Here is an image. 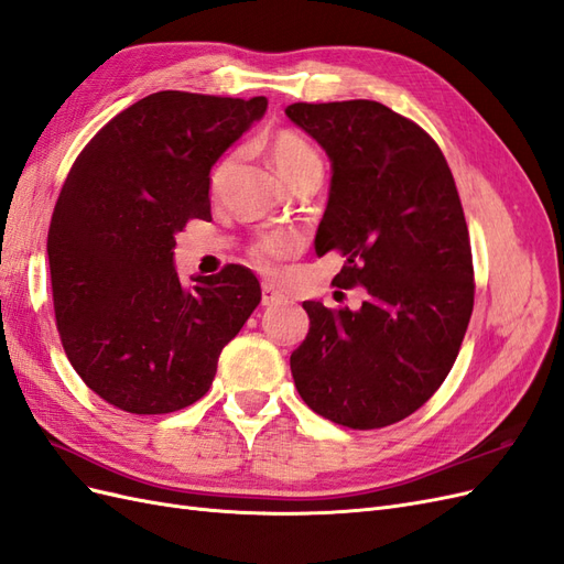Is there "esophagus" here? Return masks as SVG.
I'll return each instance as SVG.
<instances>
[{"label":"esophagus","instance_id":"1","mask_svg":"<svg viewBox=\"0 0 564 564\" xmlns=\"http://www.w3.org/2000/svg\"><path fill=\"white\" fill-rule=\"evenodd\" d=\"M284 301H286V294L280 292L278 286L263 284V289H261V303L263 305H278V303H284Z\"/></svg>","mask_w":564,"mask_h":564}]
</instances>
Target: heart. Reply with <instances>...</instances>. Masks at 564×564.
<instances>
[{
    "instance_id": "b5f03b06",
    "label": "heart",
    "mask_w": 564,
    "mask_h": 564,
    "mask_svg": "<svg viewBox=\"0 0 564 564\" xmlns=\"http://www.w3.org/2000/svg\"><path fill=\"white\" fill-rule=\"evenodd\" d=\"M268 155L275 164V169L280 172V176L289 183L294 185L303 178H311L317 176L322 178V158L319 152L303 139V135L294 133V131H278L270 135L268 141ZM228 164L230 160L220 162L214 172V183H218L220 178L226 176L228 172ZM299 249V237L294 232H270L265 237H261L259 242L253 247V261L270 268L275 261L286 259V256H292Z\"/></svg>"
}]
</instances>
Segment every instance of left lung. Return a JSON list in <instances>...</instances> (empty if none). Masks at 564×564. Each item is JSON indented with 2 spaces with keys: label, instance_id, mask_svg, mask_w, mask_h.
Returning a JSON list of instances; mask_svg holds the SVG:
<instances>
[{
  "label": "left lung",
  "instance_id": "8db88e82",
  "mask_svg": "<svg viewBox=\"0 0 564 564\" xmlns=\"http://www.w3.org/2000/svg\"><path fill=\"white\" fill-rule=\"evenodd\" d=\"M286 117L332 162L315 251L336 249L357 311L305 301L311 329L292 377L313 412L355 431L414 414L447 379L473 313L464 207L437 143L377 100L294 104Z\"/></svg>",
  "mask_w": 564,
  "mask_h": 564
}]
</instances>
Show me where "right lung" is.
<instances>
[{"mask_svg":"<svg viewBox=\"0 0 564 564\" xmlns=\"http://www.w3.org/2000/svg\"><path fill=\"white\" fill-rule=\"evenodd\" d=\"M265 110V96L150 94L67 174L46 240L56 324L67 360L112 406L169 414L197 402L259 305L245 265L183 286L174 247L187 220L212 218V166Z\"/></svg>","mask_w":564,"mask_h":564,"instance_id":"right-lung-1","label":"right lung"}]
</instances>
